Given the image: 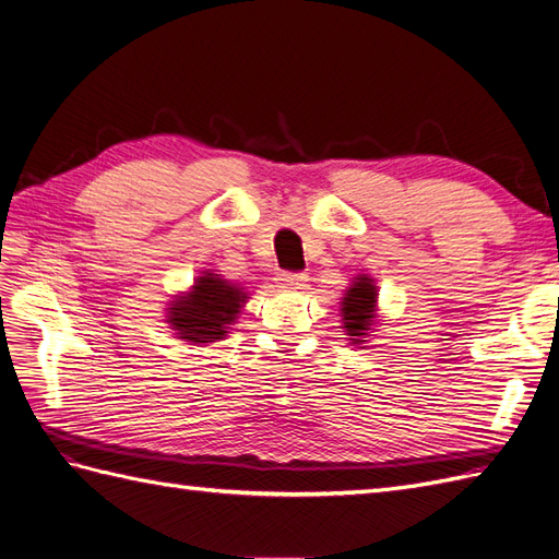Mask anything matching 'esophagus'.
I'll return each instance as SVG.
<instances>
[{"mask_svg":"<svg viewBox=\"0 0 559 559\" xmlns=\"http://www.w3.org/2000/svg\"><path fill=\"white\" fill-rule=\"evenodd\" d=\"M277 280L284 289H294V292H300L308 286V275H302V273H282Z\"/></svg>","mask_w":559,"mask_h":559,"instance_id":"esophagus-1","label":"esophagus"}]
</instances>
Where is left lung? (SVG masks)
Segmentation results:
<instances>
[{
	"mask_svg": "<svg viewBox=\"0 0 559 559\" xmlns=\"http://www.w3.org/2000/svg\"><path fill=\"white\" fill-rule=\"evenodd\" d=\"M376 308H378V286L370 275H357L349 284V289L343 296V329L347 331L354 345H364L370 333V326L376 324Z\"/></svg>",
	"mask_w": 559,
	"mask_h": 559,
	"instance_id": "left-lung-1",
	"label": "left lung"
}]
</instances>
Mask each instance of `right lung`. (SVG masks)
<instances>
[{"mask_svg":"<svg viewBox=\"0 0 559 559\" xmlns=\"http://www.w3.org/2000/svg\"><path fill=\"white\" fill-rule=\"evenodd\" d=\"M247 298L249 294L245 286L205 270L202 277H195L191 292L170 300L165 321L179 341L189 345H210L224 341Z\"/></svg>","mask_w":559,"mask_h":559,"instance_id":"1","label":"right lung"}]
</instances>
